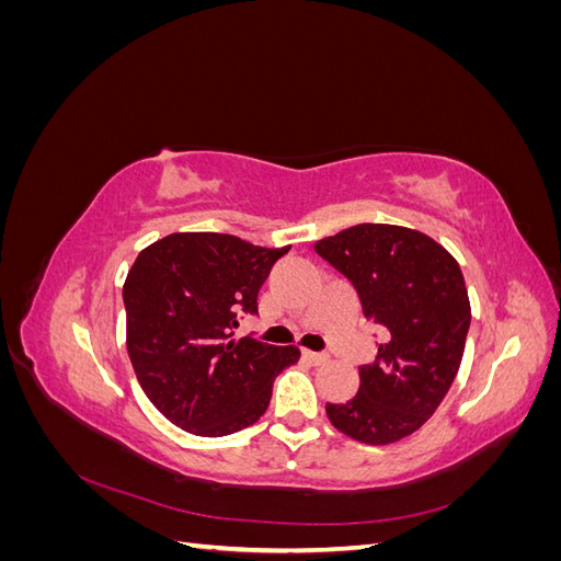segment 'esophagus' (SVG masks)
Returning a JSON list of instances; mask_svg holds the SVG:
<instances>
[{
    "label": "esophagus",
    "mask_w": 561,
    "mask_h": 561,
    "mask_svg": "<svg viewBox=\"0 0 561 561\" xmlns=\"http://www.w3.org/2000/svg\"><path fill=\"white\" fill-rule=\"evenodd\" d=\"M304 360H309L311 365H325L328 363V355L325 353H313V351H304Z\"/></svg>",
    "instance_id": "esophagus-1"
}]
</instances>
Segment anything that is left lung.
Here are the masks:
<instances>
[{
    "instance_id": "8db88e82",
    "label": "left lung",
    "mask_w": 561,
    "mask_h": 561,
    "mask_svg": "<svg viewBox=\"0 0 561 561\" xmlns=\"http://www.w3.org/2000/svg\"><path fill=\"white\" fill-rule=\"evenodd\" d=\"M313 250L353 283L365 318L383 330L358 393L328 404V419L363 445L400 443L435 414L461 365L470 328L461 268L431 236L396 225H355Z\"/></svg>"
}]
</instances>
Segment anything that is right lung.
<instances>
[{"mask_svg":"<svg viewBox=\"0 0 561 561\" xmlns=\"http://www.w3.org/2000/svg\"><path fill=\"white\" fill-rule=\"evenodd\" d=\"M290 250L229 233L182 231L147 245L124 283L126 348L145 396L178 428L222 437L252 426L297 346L233 339L257 313L271 266Z\"/></svg>","mask_w":561,"mask_h":561,"instance_id":"right-lung-1","label":"right lung"}]
</instances>
